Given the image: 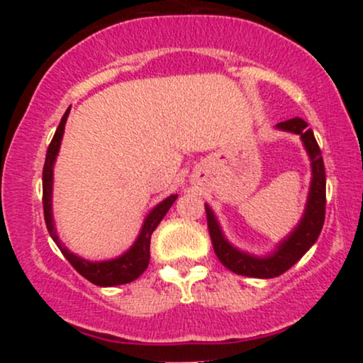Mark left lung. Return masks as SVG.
Here are the masks:
<instances>
[{
  "instance_id": "1",
  "label": "left lung",
  "mask_w": 363,
  "mask_h": 363,
  "mask_svg": "<svg viewBox=\"0 0 363 363\" xmlns=\"http://www.w3.org/2000/svg\"><path fill=\"white\" fill-rule=\"evenodd\" d=\"M307 126L309 124L301 118L283 121L274 126L280 131L294 133V135L301 136L303 148H306L311 160L312 177L301 222L285 239L277 244V247L272 252L257 256V254L245 252L242 249L235 247L225 237L215 211L211 210L210 205H205L208 228H210L215 254L225 268H228L230 272L251 278L280 277L301 259L318 240L324 225V211H326V172H324V162L318 141L314 138L312 129Z\"/></svg>"
}]
</instances>
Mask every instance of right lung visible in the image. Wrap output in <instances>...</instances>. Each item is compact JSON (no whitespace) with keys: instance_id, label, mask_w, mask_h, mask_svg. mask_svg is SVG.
Here are the masks:
<instances>
[{"instance_id":"obj_1","label":"right lung","mask_w":363,"mask_h":363,"mask_svg":"<svg viewBox=\"0 0 363 363\" xmlns=\"http://www.w3.org/2000/svg\"><path fill=\"white\" fill-rule=\"evenodd\" d=\"M69 109L62 116L60 126L54 133L51 145H49L48 153H45V164L43 170V205H44V218L48 230L51 234L52 240L56 242L62 256L69 261V264L82 274L83 278L99 286H116L124 285V283H131L133 280L143 274L145 269L148 268L150 262V239H152L153 230L158 227L165 215H167L169 208L174 205L177 199V194H170L164 201L158 203L157 206L152 208V211L145 216L143 225L136 240L133 242L131 247L126 252H123L118 257L104 261H89L85 257L77 256V254L69 251L65 244L61 242L60 235H57L56 225H54L52 216V184H54V164H56V157L60 153L61 140L65 135V124L69 116Z\"/></svg>"}]
</instances>
